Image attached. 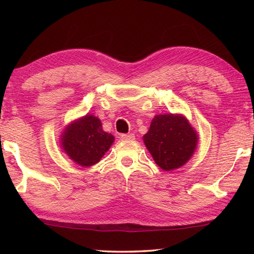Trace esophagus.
Returning <instances> with one entry per match:
<instances>
[{
  "mask_svg": "<svg viewBox=\"0 0 254 254\" xmlns=\"http://www.w3.org/2000/svg\"><path fill=\"white\" fill-rule=\"evenodd\" d=\"M121 137H122V140H130V141L135 139V136H134V134H133V133H127V134H122Z\"/></svg>",
  "mask_w": 254,
  "mask_h": 254,
  "instance_id": "obj_1",
  "label": "esophagus"
}]
</instances>
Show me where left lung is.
Here are the masks:
<instances>
[{
  "label": "left lung",
  "instance_id": "left-lung-1",
  "mask_svg": "<svg viewBox=\"0 0 254 254\" xmlns=\"http://www.w3.org/2000/svg\"><path fill=\"white\" fill-rule=\"evenodd\" d=\"M198 134L183 114H159L152 119L143 142L162 170L182 168L197 148Z\"/></svg>",
  "mask_w": 254,
  "mask_h": 254
}]
</instances>
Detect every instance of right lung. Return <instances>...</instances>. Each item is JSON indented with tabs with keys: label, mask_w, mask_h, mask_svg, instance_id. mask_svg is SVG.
Returning <instances> with one entry per match:
<instances>
[{
	"label": "right lung",
	"mask_w": 254,
	"mask_h": 254,
	"mask_svg": "<svg viewBox=\"0 0 254 254\" xmlns=\"http://www.w3.org/2000/svg\"><path fill=\"white\" fill-rule=\"evenodd\" d=\"M114 140L111 133L103 130L100 119L86 114L67 124L59 141L72 162L87 168L101 160Z\"/></svg>",
	"instance_id": "obj_1"
}]
</instances>
